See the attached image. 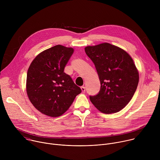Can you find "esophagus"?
<instances>
[{"instance_id": "obj_1", "label": "esophagus", "mask_w": 160, "mask_h": 160, "mask_svg": "<svg viewBox=\"0 0 160 160\" xmlns=\"http://www.w3.org/2000/svg\"><path fill=\"white\" fill-rule=\"evenodd\" d=\"M81 90L83 93L85 92V87H81Z\"/></svg>"}]
</instances>
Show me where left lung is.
<instances>
[{
  "instance_id": "8db88e82",
  "label": "left lung",
  "mask_w": 160,
  "mask_h": 160,
  "mask_svg": "<svg viewBox=\"0 0 160 160\" xmlns=\"http://www.w3.org/2000/svg\"><path fill=\"white\" fill-rule=\"evenodd\" d=\"M85 51L94 62L101 83L98 94L90 101L101 112L120 111L132 99L138 87L139 75L131 56L123 49L102 43L87 46Z\"/></svg>"
}]
</instances>
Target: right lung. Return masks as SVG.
Instances as JSON below:
<instances>
[{
    "instance_id": "add662e5",
    "label": "right lung",
    "mask_w": 160,
    "mask_h": 160,
    "mask_svg": "<svg viewBox=\"0 0 160 160\" xmlns=\"http://www.w3.org/2000/svg\"><path fill=\"white\" fill-rule=\"evenodd\" d=\"M74 49L61 45L38 54L27 72L26 89L33 106L45 115L61 116L82 90L64 72Z\"/></svg>"
}]
</instances>
